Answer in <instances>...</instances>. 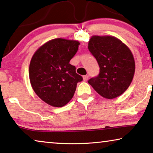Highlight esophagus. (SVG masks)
Masks as SVG:
<instances>
[{"instance_id":"obj_1","label":"esophagus","mask_w":153,"mask_h":153,"mask_svg":"<svg viewBox=\"0 0 153 153\" xmlns=\"http://www.w3.org/2000/svg\"><path fill=\"white\" fill-rule=\"evenodd\" d=\"M83 79L84 81H87L88 80V76H87V75H85V76H83Z\"/></svg>"}]
</instances>
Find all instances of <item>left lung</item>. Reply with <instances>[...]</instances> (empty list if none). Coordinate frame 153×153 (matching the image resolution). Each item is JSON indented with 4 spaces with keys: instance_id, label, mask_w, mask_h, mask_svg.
I'll return each instance as SVG.
<instances>
[{
    "instance_id": "left-lung-1",
    "label": "left lung",
    "mask_w": 153,
    "mask_h": 153,
    "mask_svg": "<svg viewBox=\"0 0 153 153\" xmlns=\"http://www.w3.org/2000/svg\"><path fill=\"white\" fill-rule=\"evenodd\" d=\"M88 49L100 68L97 76L90 79L99 94L108 99L122 94L129 87L135 71V63L129 48L112 36H92Z\"/></svg>"
}]
</instances>
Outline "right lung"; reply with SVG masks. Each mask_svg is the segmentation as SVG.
Returning <instances> with one entry per match:
<instances>
[{"instance_id": "add662e5", "label": "right lung", "mask_w": 153, "mask_h": 153, "mask_svg": "<svg viewBox=\"0 0 153 153\" xmlns=\"http://www.w3.org/2000/svg\"><path fill=\"white\" fill-rule=\"evenodd\" d=\"M80 43L64 39L50 40L37 50L29 68L30 83L40 99L53 107H63L83 80L69 63Z\"/></svg>"}]
</instances>
